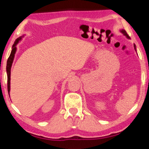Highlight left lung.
Listing matches in <instances>:
<instances>
[{"instance_id":"1","label":"left lung","mask_w":149,"mask_h":149,"mask_svg":"<svg viewBox=\"0 0 149 149\" xmlns=\"http://www.w3.org/2000/svg\"><path fill=\"white\" fill-rule=\"evenodd\" d=\"M121 33H123V35H125V36H126V37H127V38H130V37L129 36H128V34H127V32H126V31H125V30H121ZM134 49H135V50L136 51V45H135V44L134 45Z\"/></svg>"}]
</instances>
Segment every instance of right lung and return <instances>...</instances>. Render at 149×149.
Wrapping results in <instances>:
<instances>
[{
  "mask_svg": "<svg viewBox=\"0 0 149 149\" xmlns=\"http://www.w3.org/2000/svg\"><path fill=\"white\" fill-rule=\"evenodd\" d=\"M22 38V36H20V37L17 38V39L15 40V42L13 45V47H12V50L11 52V54L7 60V89H8V93H9V92H10V80H11V66L12 64H13V60H14V57H15V54L16 52V50H17V48H16V45L19 42V40H21Z\"/></svg>",
  "mask_w": 149,
  "mask_h": 149,
  "instance_id": "add662e5",
  "label": "right lung"
}]
</instances>
